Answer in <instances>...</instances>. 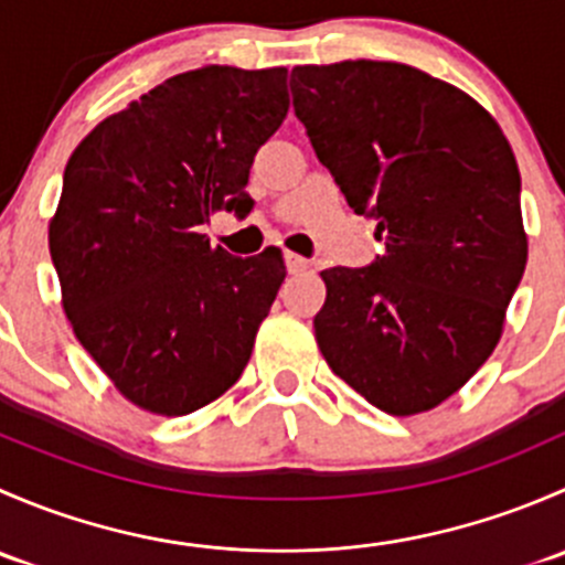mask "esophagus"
I'll list each match as a JSON object with an SVG mask.
<instances>
[{
	"label": "esophagus",
	"instance_id": "obj_1",
	"mask_svg": "<svg viewBox=\"0 0 565 565\" xmlns=\"http://www.w3.org/2000/svg\"><path fill=\"white\" fill-rule=\"evenodd\" d=\"M284 262H287V270H289V273H303V270H309V262H306L303 256L292 254V250H287V254H284Z\"/></svg>",
	"mask_w": 565,
	"mask_h": 565
}]
</instances>
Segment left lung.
Segmentation results:
<instances>
[{"label":"left lung","mask_w":565,"mask_h":565,"mask_svg":"<svg viewBox=\"0 0 565 565\" xmlns=\"http://www.w3.org/2000/svg\"><path fill=\"white\" fill-rule=\"evenodd\" d=\"M292 106L385 254L322 270L315 335L335 377L388 415L454 396L503 335L527 265L520 167L492 114L398 62L292 71Z\"/></svg>","instance_id":"8db88e82"}]
</instances>
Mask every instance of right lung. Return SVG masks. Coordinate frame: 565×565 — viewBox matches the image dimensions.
Wrapping results in <instances>:
<instances>
[{
    "label": "right lung",
    "mask_w": 565,
    "mask_h": 565,
    "mask_svg": "<svg viewBox=\"0 0 565 565\" xmlns=\"http://www.w3.org/2000/svg\"><path fill=\"white\" fill-rule=\"evenodd\" d=\"M287 108V67H199L95 125L67 161L49 221L62 309L147 413H193L246 369L284 256L270 246L237 259L202 226L254 207L250 163Z\"/></svg>",
    "instance_id": "obj_1"
}]
</instances>
